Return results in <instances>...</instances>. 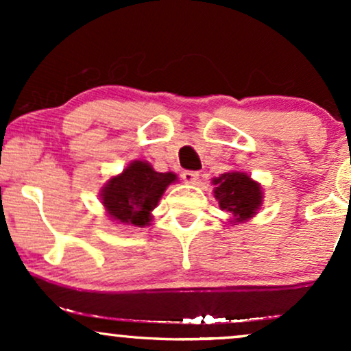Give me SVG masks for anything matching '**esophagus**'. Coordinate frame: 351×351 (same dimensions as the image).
<instances>
[{
    "mask_svg": "<svg viewBox=\"0 0 351 351\" xmlns=\"http://www.w3.org/2000/svg\"><path fill=\"white\" fill-rule=\"evenodd\" d=\"M198 171H183L181 173V178H183L184 183L188 184H195L198 181Z\"/></svg>",
    "mask_w": 351,
    "mask_h": 351,
    "instance_id": "esophagus-1",
    "label": "esophagus"
}]
</instances>
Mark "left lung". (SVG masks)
<instances>
[{
	"label": "left lung",
	"instance_id": "left-lung-1",
	"mask_svg": "<svg viewBox=\"0 0 351 351\" xmlns=\"http://www.w3.org/2000/svg\"><path fill=\"white\" fill-rule=\"evenodd\" d=\"M211 183L215 184L213 195L219 203V208L229 215L231 224H241L252 219L263 206V186L247 173L228 171L213 178Z\"/></svg>",
	"mask_w": 351,
	"mask_h": 351
}]
</instances>
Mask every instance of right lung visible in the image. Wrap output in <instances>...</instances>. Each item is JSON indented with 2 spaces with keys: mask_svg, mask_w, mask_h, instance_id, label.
I'll list each match as a JSON object with an SVG mask.
<instances>
[{
  "mask_svg": "<svg viewBox=\"0 0 351 351\" xmlns=\"http://www.w3.org/2000/svg\"><path fill=\"white\" fill-rule=\"evenodd\" d=\"M175 181V173L155 171L145 160H134L100 188V203L112 223L125 228L150 226L152 211Z\"/></svg>",
  "mask_w": 351,
  "mask_h": 351,
  "instance_id": "add662e5",
  "label": "right lung"
}]
</instances>
